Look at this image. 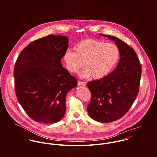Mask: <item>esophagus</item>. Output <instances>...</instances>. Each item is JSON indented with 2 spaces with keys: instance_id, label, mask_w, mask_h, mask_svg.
<instances>
[{
  "instance_id": "1",
  "label": "esophagus",
  "mask_w": 157,
  "mask_h": 157,
  "mask_svg": "<svg viewBox=\"0 0 157 157\" xmlns=\"http://www.w3.org/2000/svg\"><path fill=\"white\" fill-rule=\"evenodd\" d=\"M78 86H85L86 83L83 82H81V81H78Z\"/></svg>"
}]
</instances>
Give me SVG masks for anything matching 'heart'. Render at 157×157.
I'll list each match as a JSON object with an SVG mask.
<instances>
[{
	"label": "heart",
	"mask_w": 157,
	"mask_h": 157,
	"mask_svg": "<svg viewBox=\"0 0 157 157\" xmlns=\"http://www.w3.org/2000/svg\"><path fill=\"white\" fill-rule=\"evenodd\" d=\"M120 58L118 46L113 43L85 39L75 46V51L68 49L63 59L67 71L77 72L84 65L86 67L81 73L83 77L101 79L107 76L118 63Z\"/></svg>",
	"instance_id": "1"
}]
</instances>
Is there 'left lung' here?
Returning a JSON list of instances; mask_svg holds the SVG:
<instances>
[{
  "mask_svg": "<svg viewBox=\"0 0 157 157\" xmlns=\"http://www.w3.org/2000/svg\"><path fill=\"white\" fill-rule=\"evenodd\" d=\"M100 35L115 42L120 59L111 74L88 83L91 98L87 110L93 120L109 123L121 118L133 105L139 92L141 67L132 48L116 37Z\"/></svg>",
  "mask_w": 157,
  "mask_h": 157,
  "instance_id": "obj_1",
  "label": "left lung"
}]
</instances>
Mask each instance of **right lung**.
Returning a JSON list of instances; mask_svg holds the SVG:
<instances>
[{"label": "right lung", "mask_w": 157, "mask_h": 157, "mask_svg": "<svg viewBox=\"0 0 157 157\" xmlns=\"http://www.w3.org/2000/svg\"><path fill=\"white\" fill-rule=\"evenodd\" d=\"M67 48V37L51 34L31 42L16 60V95L24 111L37 122L61 120L66 112V95L77 86L76 78L61 63Z\"/></svg>", "instance_id": "1"}]
</instances>
